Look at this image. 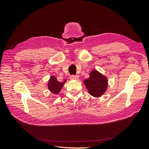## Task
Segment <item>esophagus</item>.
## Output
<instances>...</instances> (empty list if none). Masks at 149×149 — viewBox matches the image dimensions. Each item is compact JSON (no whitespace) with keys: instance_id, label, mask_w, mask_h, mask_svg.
<instances>
[{"instance_id":"34e87169","label":"esophagus","mask_w":149,"mask_h":149,"mask_svg":"<svg viewBox=\"0 0 149 149\" xmlns=\"http://www.w3.org/2000/svg\"><path fill=\"white\" fill-rule=\"evenodd\" d=\"M79 78V76L78 75H74V74H72L70 76V78L71 79H78Z\"/></svg>"}]
</instances>
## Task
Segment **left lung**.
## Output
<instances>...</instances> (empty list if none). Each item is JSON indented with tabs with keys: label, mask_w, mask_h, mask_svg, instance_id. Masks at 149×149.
I'll return each mask as SVG.
<instances>
[{
	"label": "left lung",
	"mask_w": 149,
	"mask_h": 149,
	"mask_svg": "<svg viewBox=\"0 0 149 149\" xmlns=\"http://www.w3.org/2000/svg\"><path fill=\"white\" fill-rule=\"evenodd\" d=\"M89 93L94 97H100L105 93L107 86V80L96 70H93L89 74V78L84 81Z\"/></svg>",
	"instance_id": "1"
}]
</instances>
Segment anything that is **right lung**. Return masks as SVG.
Masks as SVG:
<instances>
[{
  "instance_id": "1",
  "label": "right lung",
  "mask_w": 149,
  "mask_h": 149,
  "mask_svg": "<svg viewBox=\"0 0 149 149\" xmlns=\"http://www.w3.org/2000/svg\"><path fill=\"white\" fill-rule=\"evenodd\" d=\"M66 80H65L63 82L58 81L55 76H52L48 84V89L50 90V91L52 92L53 93L58 94L60 91L61 89L62 88Z\"/></svg>"
}]
</instances>
